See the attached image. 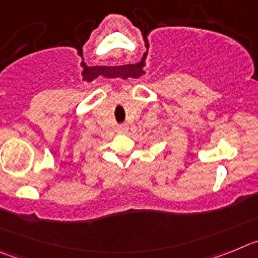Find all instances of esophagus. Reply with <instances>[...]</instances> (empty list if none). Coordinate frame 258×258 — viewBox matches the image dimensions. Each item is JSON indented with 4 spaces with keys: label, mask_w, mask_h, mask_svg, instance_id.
<instances>
[{
    "label": "esophagus",
    "mask_w": 258,
    "mask_h": 258,
    "mask_svg": "<svg viewBox=\"0 0 258 258\" xmlns=\"http://www.w3.org/2000/svg\"><path fill=\"white\" fill-rule=\"evenodd\" d=\"M116 131H117L118 133H125V132L127 131V125L126 124L117 125V127H116Z\"/></svg>",
    "instance_id": "1"
}]
</instances>
